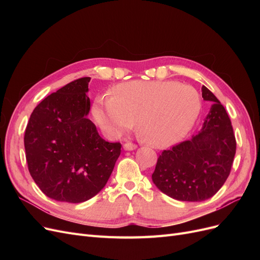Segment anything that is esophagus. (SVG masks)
<instances>
[{
	"label": "esophagus",
	"instance_id": "34e87169",
	"mask_svg": "<svg viewBox=\"0 0 260 260\" xmlns=\"http://www.w3.org/2000/svg\"><path fill=\"white\" fill-rule=\"evenodd\" d=\"M136 148H137V145L131 143V142H127V143L123 144L124 151H133V149H136Z\"/></svg>",
	"mask_w": 260,
	"mask_h": 260
}]
</instances>
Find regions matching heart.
I'll use <instances>...</instances> for the list:
<instances>
[{"label": "heart", "mask_w": 260, "mask_h": 260, "mask_svg": "<svg viewBox=\"0 0 260 260\" xmlns=\"http://www.w3.org/2000/svg\"><path fill=\"white\" fill-rule=\"evenodd\" d=\"M201 98L190 85L175 81H130L118 84L114 94L94 100L95 122L109 136H120L138 120L147 143L166 147L183 139L201 112Z\"/></svg>", "instance_id": "b5f03b06"}]
</instances>
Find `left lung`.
<instances>
[{"instance_id": "8db88e82", "label": "left lung", "mask_w": 260, "mask_h": 260, "mask_svg": "<svg viewBox=\"0 0 260 260\" xmlns=\"http://www.w3.org/2000/svg\"><path fill=\"white\" fill-rule=\"evenodd\" d=\"M202 96L212 105L201 130L164 151L152 175L157 188L177 201L202 202L214 196L230 175L237 149L224 107L205 85Z\"/></svg>"}]
</instances>
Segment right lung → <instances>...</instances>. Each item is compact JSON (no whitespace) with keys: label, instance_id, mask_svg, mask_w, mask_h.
Returning a JSON list of instances; mask_svg holds the SVG:
<instances>
[{"label":"right lung","instance_id":"obj_1","mask_svg":"<svg viewBox=\"0 0 260 260\" xmlns=\"http://www.w3.org/2000/svg\"><path fill=\"white\" fill-rule=\"evenodd\" d=\"M90 80H75L45 98L26 128L30 175L48 198L57 202L76 204L95 196L120 155V143L102 139L88 118Z\"/></svg>","mask_w":260,"mask_h":260}]
</instances>
